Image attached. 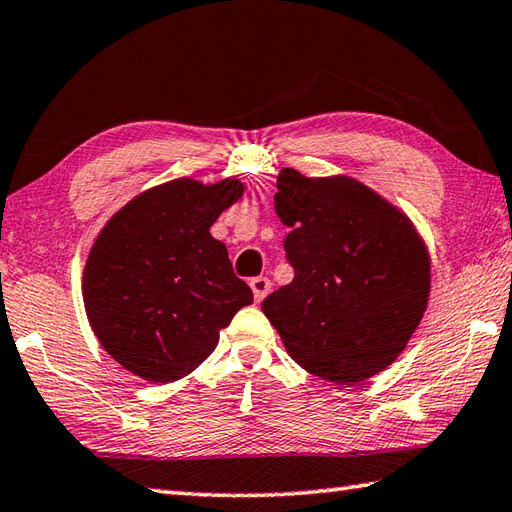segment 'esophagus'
<instances>
[{"mask_svg":"<svg viewBox=\"0 0 512 512\" xmlns=\"http://www.w3.org/2000/svg\"><path fill=\"white\" fill-rule=\"evenodd\" d=\"M249 287H252V291H254L256 302L263 300L271 291V283H269V278H265V276H258V278L249 280Z\"/></svg>","mask_w":512,"mask_h":512,"instance_id":"obj_1","label":"esophagus"}]
</instances>
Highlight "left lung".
I'll list each match as a JSON object with an SVG mask.
<instances>
[{
  "label": "left lung",
  "mask_w": 512,
  "mask_h": 512,
  "mask_svg": "<svg viewBox=\"0 0 512 512\" xmlns=\"http://www.w3.org/2000/svg\"><path fill=\"white\" fill-rule=\"evenodd\" d=\"M274 207L294 280L263 300L291 360L358 384L398 360L429 305L431 256L400 207L351 176L283 168Z\"/></svg>",
  "instance_id": "1"
}]
</instances>
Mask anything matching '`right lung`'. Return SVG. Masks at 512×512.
Instances as JSON below:
<instances>
[{
    "mask_svg": "<svg viewBox=\"0 0 512 512\" xmlns=\"http://www.w3.org/2000/svg\"><path fill=\"white\" fill-rule=\"evenodd\" d=\"M243 192L236 176L174 179L137 194L103 225L81 294L97 340L125 371L154 384L185 378L210 358L236 311L254 302L210 234Z\"/></svg>",
    "mask_w": 512,
    "mask_h": 512,
    "instance_id": "add662e5",
    "label": "right lung"
}]
</instances>
